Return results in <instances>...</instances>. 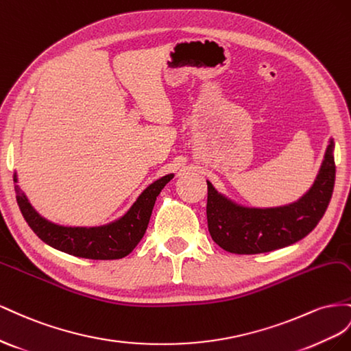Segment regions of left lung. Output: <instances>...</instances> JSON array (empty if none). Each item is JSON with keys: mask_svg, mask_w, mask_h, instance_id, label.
<instances>
[{"mask_svg": "<svg viewBox=\"0 0 351 351\" xmlns=\"http://www.w3.org/2000/svg\"><path fill=\"white\" fill-rule=\"evenodd\" d=\"M335 182L334 139L308 191L291 204L245 207L216 191L207 181V223L213 241L229 253L258 254L291 245L315 229L331 202Z\"/></svg>", "mask_w": 351, "mask_h": 351, "instance_id": "obj_1", "label": "left lung"}]
</instances>
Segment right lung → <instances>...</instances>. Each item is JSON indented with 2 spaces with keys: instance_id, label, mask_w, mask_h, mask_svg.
Here are the masks:
<instances>
[{
  "instance_id": "obj_1",
  "label": "right lung",
  "mask_w": 351,
  "mask_h": 351,
  "mask_svg": "<svg viewBox=\"0 0 351 351\" xmlns=\"http://www.w3.org/2000/svg\"><path fill=\"white\" fill-rule=\"evenodd\" d=\"M173 178L166 175L149 184L128 212L114 222L103 226H62L49 222L29 203L27 197L14 185L17 204L27 225L48 245L82 258L114 260L128 256L141 241L152 217L156 198ZM17 182V173H14Z\"/></svg>"
}]
</instances>
